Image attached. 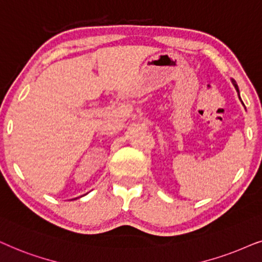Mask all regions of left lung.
<instances>
[{
  "instance_id": "obj_1",
  "label": "left lung",
  "mask_w": 262,
  "mask_h": 262,
  "mask_svg": "<svg viewBox=\"0 0 262 262\" xmlns=\"http://www.w3.org/2000/svg\"><path fill=\"white\" fill-rule=\"evenodd\" d=\"M231 81H232V83H233V86H235V89H236V91L237 92H238V97H239V91H238V86H237V83H236V81L233 79H231ZM239 99H241V97H239Z\"/></svg>"
}]
</instances>
